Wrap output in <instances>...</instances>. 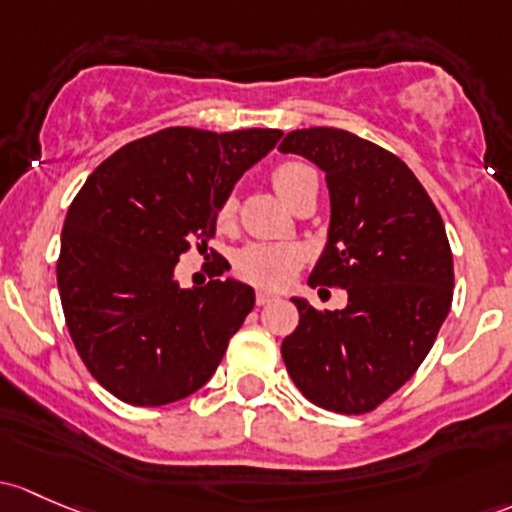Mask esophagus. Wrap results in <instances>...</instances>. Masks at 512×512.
<instances>
[{
  "label": "esophagus",
  "mask_w": 512,
  "mask_h": 512,
  "mask_svg": "<svg viewBox=\"0 0 512 512\" xmlns=\"http://www.w3.org/2000/svg\"><path fill=\"white\" fill-rule=\"evenodd\" d=\"M272 301H277V294L257 292V306H267V304H272Z\"/></svg>",
  "instance_id": "34e87169"
}]
</instances>
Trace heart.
Wrapping results in <instances>:
<instances>
[{
    "label": "heart",
    "instance_id": "heart-1",
    "mask_svg": "<svg viewBox=\"0 0 512 512\" xmlns=\"http://www.w3.org/2000/svg\"><path fill=\"white\" fill-rule=\"evenodd\" d=\"M314 176V171L309 166L297 164V161H287V164L277 166L272 174V184L277 188L279 196L284 201H289V196L294 193L301 181ZM235 213V198H225V203L220 206V223H228ZM301 265V252L292 245H270V242H250L235 255V270L242 279L252 284H260V287H282L289 279L294 277V272Z\"/></svg>",
    "mask_w": 512,
    "mask_h": 512
}]
</instances>
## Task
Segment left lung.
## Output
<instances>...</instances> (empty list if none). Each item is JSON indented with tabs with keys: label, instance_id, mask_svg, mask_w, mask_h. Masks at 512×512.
I'll use <instances>...</instances> for the list:
<instances>
[{
	"label": "left lung",
	"instance_id": "8db88e82",
	"mask_svg": "<svg viewBox=\"0 0 512 512\" xmlns=\"http://www.w3.org/2000/svg\"><path fill=\"white\" fill-rule=\"evenodd\" d=\"M326 174L331 223L311 287H343L346 309L294 297L282 341L287 373L324 410L363 414L422 365L454 297L444 220L405 161L346 129H294L279 144Z\"/></svg>",
	"mask_w": 512,
	"mask_h": 512
}]
</instances>
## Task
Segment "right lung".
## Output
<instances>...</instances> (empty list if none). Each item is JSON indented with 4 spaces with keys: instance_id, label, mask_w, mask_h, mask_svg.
Returning <instances> with one entry per match:
<instances>
[{
    "instance_id": "1",
    "label": "right lung",
    "mask_w": 512,
    "mask_h": 512,
    "mask_svg": "<svg viewBox=\"0 0 512 512\" xmlns=\"http://www.w3.org/2000/svg\"><path fill=\"white\" fill-rule=\"evenodd\" d=\"M279 137L161 129L117 149L75 196L56 267L63 314L93 378L122 402L169 405L206 385L255 306L250 284L184 289L174 270L191 242L206 247L225 198Z\"/></svg>"
}]
</instances>
